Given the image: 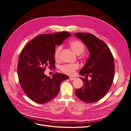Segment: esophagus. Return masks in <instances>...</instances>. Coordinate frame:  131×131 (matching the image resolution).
<instances>
[{
  "mask_svg": "<svg viewBox=\"0 0 131 131\" xmlns=\"http://www.w3.org/2000/svg\"><path fill=\"white\" fill-rule=\"evenodd\" d=\"M75 79V78H74V77H70V80L71 81L74 80Z\"/></svg>",
  "mask_w": 131,
  "mask_h": 131,
  "instance_id": "esophagus-1",
  "label": "esophagus"
}]
</instances>
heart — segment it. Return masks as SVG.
I'll use <instances>...</instances> for the list:
<instances>
[{
  "label": "heart",
  "mask_w": 131,
  "mask_h": 131,
  "mask_svg": "<svg viewBox=\"0 0 131 131\" xmlns=\"http://www.w3.org/2000/svg\"><path fill=\"white\" fill-rule=\"evenodd\" d=\"M70 47L74 52L78 55H79L83 53L85 50V47L83 43L81 41L77 40H74L71 41L69 43ZM62 49V46H57L54 51V58L55 60H58L59 58V55L60 51ZM79 65L77 64H67L61 66L60 70L64 73L72 75L75 73V71L78 69Z\"/></svg>",
  "instance_id": "obj_1"
}]
</instances>
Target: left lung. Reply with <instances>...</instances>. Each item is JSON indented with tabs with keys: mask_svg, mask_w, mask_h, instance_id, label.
Returning a JSON list of instances; mask_svg holds the SVG:
<instances>
[{
	"mask_svg": "<svg viewBox=\"0 0 131 131\" xmlns=\"http://www.w3.org/2000/svg\"><path fill=\"white\" fill-rule=\"evenodd\" d=\"M74 35L82 40L90 53L80 74L91 78V80L80 78L84 83L82 87L75 90V94L85 102H94L104 97L112 86L115 73L114 59L106 43L93 34L79 32Z\"/></svg>",
	"mask_w": 131,
	"mask_h": 131,
	"instance_id": "8db88e82",
	"label": "left lung"
}]
</instances>
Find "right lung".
Listing matches in <instances>:
<instances>
[{
	"instance_id": "obj_1",
	"label": "right lung",
	"mask_w": 131,
	"mask_h": 131,
	"mask_svg": "<svg viewBox=\"0 0 131 131\" xmlns=\"http://www.w3.org/2000/svg\"><path fill=\"white\" fill-rule=\"evenodd\" d=\"M71 36L67 32L40 34L30 41L20 53L17 66L19 83L34 102L40 104L49 102L58 94L61 82L69 79L67 75L59 73L50 78L44 72L47 66L55 67V47Z\"/></svg>"
}]
</instances>
